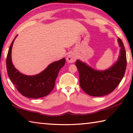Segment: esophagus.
<instances>
[{
	"label": "esophagus",
	"instance_id": "obj_1",
	"mask_svg": "<svg viewBox=\"0 0 133 133\" xmlns=\"http://www.w3.org/2000/svg\"><path fill=\"white\" fill-rule=\"evenodd\" d=\"M76 58H77V57H76L75 54L73 53H71L67 56L66 59L67 62L70 63H73L76 61Z\"/></svg>",
	"mask_w": 133,
	"mask_h": 133
}]
</instances>
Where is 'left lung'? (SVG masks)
Wrapping results in <instances>:
<instances>
[{
	"mask_svg": "<svg viewBox=\"0 0 133 133\" xmlns=\"http://www.w3.org/2000/svg\"><path fill=\"white\" fill-rule=\"evenodd\" d=\"M117 41L120 47L118 60L107 70H97L80 60H76L80 87L89 95L94 97L107 95L114 91L123 79L127 66V58L122 40L118 38Z\"/></svg>",
	"mask_w": 133,
	"mask_h": 133,
	"instance_id": "left-lung-1",
	"label": "left lung"
}]
</instances>
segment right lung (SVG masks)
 Segmentation results:
<instances>
[{"label":"right lung","instance_id":"right-lung-1","mask_svg":"<svg viewBox=\"0 0 133 133\" xmlns=\"http://www.w3.org/2000/svg\"><path fill=\"white\" fill-rule=\"evenodd\" d=\"M11 43L6 58L8 75L11 82L22 95L31 98H39L48 96L55 85L58 71L64 66V58L51 63L43 71L34 76H28L20 73L12 61V49L15 39Z\"/></svg>","mask_w":133,"mask_h":133}]
</instances>
